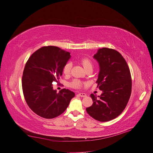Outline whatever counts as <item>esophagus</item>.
<instances>
[{
	"label": "esophagus",
	"instance_id": "obj_1",
	"mask_svg": "<svg viewBox=\"0 0 153 153\" xmlns=\"http://www.w3.org/2000/svg\"><path fill=\"white\" fill-rule=\"evenodd\" d=\"M78 95H79V96H80L81 97H85L87 96V95L84 93H79Z\"/></svg>",
	"mask_w": 153,
	"mask_h": 153
}]
</instances>
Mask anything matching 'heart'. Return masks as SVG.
Wrapping results in <instances>:
<instances>
[{"label": "heart", "instance_id": "b5f03b06", "mask_svg": "<svg viewBox=\"0 0 153 153\" xmlns=\"http://www.w3.org/2000/svg\"><path fill=\"white\" fill-rule=\"evenodd\" d=\"M80 62L82 65L85 70L88 68H92V63H91V61L87 58H82L80 59ZM71 67H72V63L69 62H67L65 65L63 69V73L66 75L69 74L70 73ZM69 86L74 88H79L82 87V83H81L80 80L77 79H74L69 84Z\"/></svg>", "mask_w": 153, "mask_h": 153}]
</instances>
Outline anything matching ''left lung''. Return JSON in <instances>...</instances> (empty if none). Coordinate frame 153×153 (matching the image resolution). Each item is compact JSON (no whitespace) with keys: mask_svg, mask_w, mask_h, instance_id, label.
Masks as SVG:
<instances>
[{"mask_svg":"<svg viewBox=\"0 0 153 153\" xmlns=\"http://www.w3.org/2000/svg\"><path fill=\"white\" fill-rule=\"evenodd\" d=\"M94 58L100 66L96 83L103 93L98 98L90 95L94 103L86 111L95 120L107 122L119 116L127 105L131 91L130 71L124 57L114 49L100 48Z\"/></svg>","mask_w":153,"mask_h":153,"instance_id":"8db88e82","label":"left lung"}]
</instances>
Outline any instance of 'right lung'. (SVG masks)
<instances>
[{"label":"right lung","instance_id":"right-lung-1","mask_svg":"<svg viewBox=\"0 0 153 153\" xmlns=\"http://www.w3.org/2000/svg\"><path fill=\"white\" fill-rule=\"evenodd\" d=\"M70 53L55 46L42 47L29 57L22 77L25 100L34 113L45 119L62 114L74 96L73 91L62 89L58 93L53 88V82L62 76Z\"/></svg>","mask_w":153,"mask_h":153}]
</instances>
